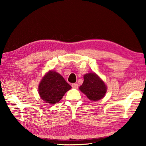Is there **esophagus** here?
I'll return each mask as SVG.
<instances>
[{
  "mask_svg": "<svg viewBox=\"0 0 146 146\" xmlns=\"http://www.w3.org/2000/svg\"><path fill=\"white\" fill-rule=\"evenodd\" d=\"M71 86H72V88L76 89V88H78V84H77V83H73V84L71 85Z\"/></svg>",
  "mask_w": 146,
  "mask_h": 146,
  "instance_id": "obj_1",
  "label": "esophagus"
}]
</instances>
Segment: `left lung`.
<instances>
[{
    "instance_id": "obj_1",
    "label": "left lung",
    "mask_w": 146,
    "mask_h": 146,
    "mask_svg": "<svg viewBox=\"0 0 146 146\" xmlns=\"http://www.w3.org/2000/svg\"><path fill=\"white\" fill-rule=\"evenodd\" d=\"M79 88L92 101L100 100L107 91L105 83L94 73L84 75V82Z\"/></svg>"
}]
</instances>
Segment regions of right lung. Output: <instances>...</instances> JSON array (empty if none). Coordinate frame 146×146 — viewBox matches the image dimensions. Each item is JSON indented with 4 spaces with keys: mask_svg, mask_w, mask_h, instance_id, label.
<instances>
[{
    "mask_svg": "<svg viewBox=\"0 0 146 146\" xmlns=\"http://www.w3.org/2000/svg\"><path fill=\"white\" fill-rule=\"evenodd\" d=\"M71 86L60 74L50 71L43 77L39 86L40 97L46 103L54 104L60 102Z\"/></svg>",
    "mask_w": 146,
    "mask_h": 146,
    "instance_id": "obj_1",
    "label": "right lung"
}]
</instances>
